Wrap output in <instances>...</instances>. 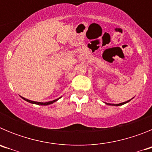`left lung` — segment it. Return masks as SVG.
Wrapping results in <instances>:
<instances>
[{"mask_svg": "<svg viewBox=\"0 0 152 152\" xmlns=\"http://www.w3.org/2000/svg\"><path fill=\"white\" fill-rule=\"evenodd\" d=\"M129 101H130V100H128V101L126 102H124V103H119V104H111V103H107V104H108V105H112V106H121V105H123V104H125V103H128Z\"/></svg>", "mask_w": 152, "mask_h": 152, "instance_id": "1", "label": "left lung"}]
</instances>
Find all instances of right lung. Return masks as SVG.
<instances>
[{"label": "right lung", "mask_w": 152, "mask_h": 152, "mask_svg": "<svg viewBox=\"0 0 152 152\" xmlns=\"http://www.w3.org/2000/svg\"><path fill=\"white\" fill-rule=\"evenodd\" d=\"M22 97V96H21ZM23 100H25L26 101L29 102V103H35V104H37V105H44V106H46V105H49V104H52V103H53L54 102L57 101L58 99H57V100H52V101H49V102H45V103H41V102H36V101H32V100H27V99H26V98H23L22 97Z\"/></svg>", "instance_id": "1"}]
</instances>
